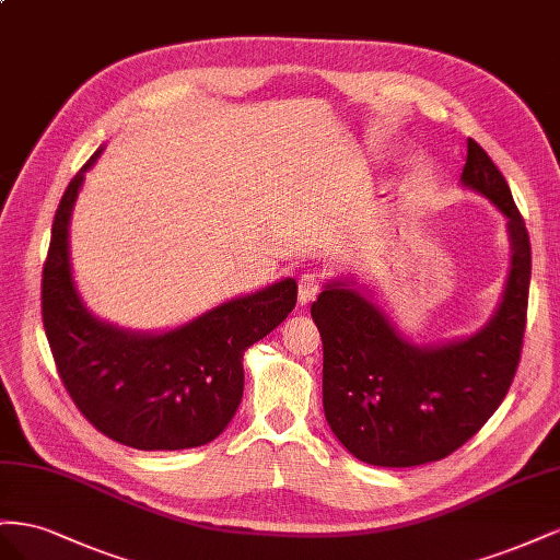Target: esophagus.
Masks as SVG:
<instances>
[{"label": "esophagus", "mask_w": 560, "mask_h": 560, "mask_svg": "<svg viewBox=\"0 0 560 560\" xmlns=\"http://www.w3.org/2000/svg\"><path fill=\"white\" fill-rule=\"evenodd\" d=\"M318 289H322V279H318L316 275H312V271H307V275H302L300 281H298L300 302H312L316 298Z\"/></svg>", "instance_id": "34e87169"}]
</instances>
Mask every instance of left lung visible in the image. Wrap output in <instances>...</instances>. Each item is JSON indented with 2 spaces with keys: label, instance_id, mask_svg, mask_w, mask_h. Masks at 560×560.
Wrapping results in <instances>:
<instances>
[{
  "label": "left lung",
  "instance_id": "left-lung-1",
  "mask_svg": "<svg viewBox=\"0 0 560 560\" xmlns=\"http://www.w3.org/2000/svg\"><path fill=\"white\" fill-rule=\"evenodd\" d=\"M462 183L509 220L511 271L492 322L467 340L420 349L382 310L345 283L312 305L324 342V410L345 448L375 467H418L465 445L514 382L530 289V236L504 175L467 138Z\"/></svg>",
  "mask_w": 560,
  "mask_h": 560
}]
</instances>
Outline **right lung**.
<instances>
[{"label":"right lung","mask_w":560,"mask_h":560,"mask_svg":"<svg viewBox=\"0 0 560 560\" xmlns=\"http://www.w3.org/2000/svg\"><path fill=\"white\" fill-rule=\"evenodd\" d=\"M101 152L58 203L42 271V322L58 377L77 410L107 439L138 451L197 448L230 424L244 394V351L293 312L298 285L279 281L164 335L101 324L79 300L68 258L72 203Z\"/></svg>","instance_id":"add662e5"}]
</instances>
